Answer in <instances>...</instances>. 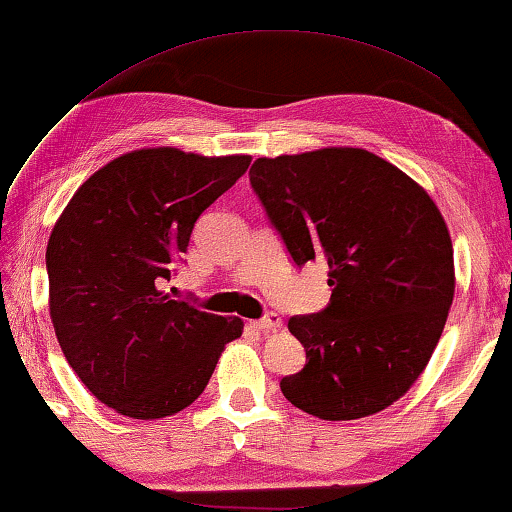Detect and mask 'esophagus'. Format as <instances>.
<instances>
[{
	"instance_id": "1",
	"label": "esophagus",
	"mask_w": 512,
	"mask_h": 512,
	"mask_svg": "<svg viewBox=\"0 0 512 512\" xmlns=\"http://www.w3.org/2000/svg\"><path fill=\"white\" fill-rule=\"evenodd\" d=\"M250 326H253L259 332H275V330L282 328V319H280V314H273L271 312V314H266L264 319L250 321Z\"/></svg>"
}]
</instances>
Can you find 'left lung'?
Instances as JSON below:
<instances>
[{
	"mask_svg": "<svg viewBox=\"0 0 512 512\" xmlns=\"http://www.w3.org/2000/svg\"><path fill=\"white\" fill-rule=\"evenodd\" d=\"M250 184L298 266L328 264L326 310L291 316L303 371L285 399L326 421L399 401L440 342L456 291L453 243L424 186L362 148L262 157Z\"/></svg>",
	"mask_w": 512,
	"mask_h": 512,
	"instance_id": "obj_1",
	"label": "left lung"
}]
</instances>
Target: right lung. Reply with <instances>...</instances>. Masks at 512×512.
Segmentation results:
<instances>
[{"label": "right lung", "instance_id": "add662e5", "mask_svg": "<svg viewBox=\"0 0 512 512\" xmlns=\"http://www.w3.org/2000/svg\"><path fill=\"white\" fill-rule=\"evenodd\" d=\"M248 154L125 152L88 177L47 241L50 319L72 371L97 401L164 419L198 399L239 316L164 291L198 216L246 173Z\"/></svg>", "mask_w": 512, "mask_h": 512}]
</instances>
